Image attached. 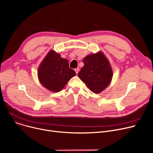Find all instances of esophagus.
Wrapping results in <instances>:
<instances>
[{"label":"esophagus","mask_w":153,"mask_h":153,"mask_svg":"<svg viewBox=\"0 0 153 153\" xmlns=\"http://www.w3.org/2000/svg\"><path fill=\"white\" fill-rule=\"evenodd\" d=\"M74 70H75V72H76V74H78V72H79V68H76Z\"/></svg>","instance_id":"34e87169"}]
</instances>
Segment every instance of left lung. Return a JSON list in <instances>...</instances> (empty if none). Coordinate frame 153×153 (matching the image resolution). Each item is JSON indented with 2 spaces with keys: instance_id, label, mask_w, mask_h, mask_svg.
Wrapping results in <instances>:
<instances>
[{
  "instance_id": "obj_1",
  "label": "left lung",
  "mask_w": 153,
  "mask_h": 153,
  "mask_svg": "<svg viewBox=\"0 0 153 153\" xmlns=\"http://www.w3.org/2000/svg\"><path fill=\"white\" fill-rule=\"evenodd\" d=\"M82 62L84 66L77 74L81 81L95 94L105 89L111 81L113 72L104 55L100 52L88 55Z\"/></svg>"
}]
</instances>
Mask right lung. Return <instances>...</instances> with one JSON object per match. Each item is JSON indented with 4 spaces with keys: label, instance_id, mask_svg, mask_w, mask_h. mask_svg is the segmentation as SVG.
Returning a JSON list of instances; mask_svg holds the SVG:
<instances>
[{
    "label": "right lung",
    "instance_id": "right-lung-1",
    "mask_svg": "<svg viewBox=\"0 0 153 153\" xmlns=\"http://www.w3.org/2000/svg\"><path fill=\"white\" fill-rule=\"evenodd\" d=\"M76 75V72L69 68L68 61L53 51L48 53L38 70L39 82L54 92L62 90L69 80Z\"/></svg>",
    "mask_w": 153,
    "mask_h": 153
}]
</instances>
